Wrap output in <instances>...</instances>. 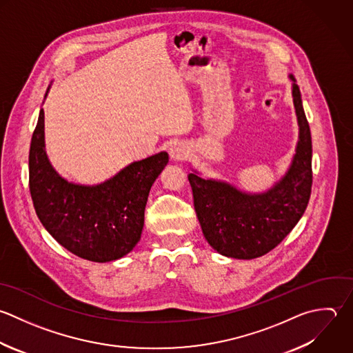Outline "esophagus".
<instances>
[{
    "instance_id": "1",
    "label": "esophagus",
    "mask_w": 353,
    "mask_h": 353,
    "mask_svg": "<svg viewBox=\"0 0 353 353\" xmlns=\"http://www.w3.org/2000/svg\"><path fill=\"white\" fill-rule=\"evenodd\" d=\"M188 155V150L184 144H174L170 148V157L173 161H183Z\"/></svg>"
}]
</instances>
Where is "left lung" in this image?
Wrapping results in <instances>:
<instances>
[{
  "label": "left lung",
  "instance_id": "obj_1",
  "mask_svg": "<svg viewBox=\"0 0 353 353\" xmlns=\"http://www.w3.org/2000/svg\"><path fill=\"white\" fill-rule=\"evenodd\" d=\"M293 100L300 140L288 174L272 190L249 195L230 184L188 174L202 232L209 245L227 257L250 260L267 254L288 236L308 206L312 139L297 83H293Z\"/></svg>",
  "mask_w": 353,
  "mask_h": 353
}]
</instances>
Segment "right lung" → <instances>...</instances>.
Masks as SVG:
<instances>
[{"label": "right lung", "instance_id": "add662e5", "mask_svg": "<svg viewBox=\"0 0 353 353\" xmlns=\"http://www.w3.org/2000/svg\"><path fill=\"white\" fill-rule=\"evenodd\" d=\"M169 161L162 151L122 169L103 184L65 181L50 166L39 111L28 154V187L35 213L46 231L72 254L105 263L123 257L140 241L152 183Z\"/></svg>", "mask_w": 353, "mask_h": 353}]
</instances>
